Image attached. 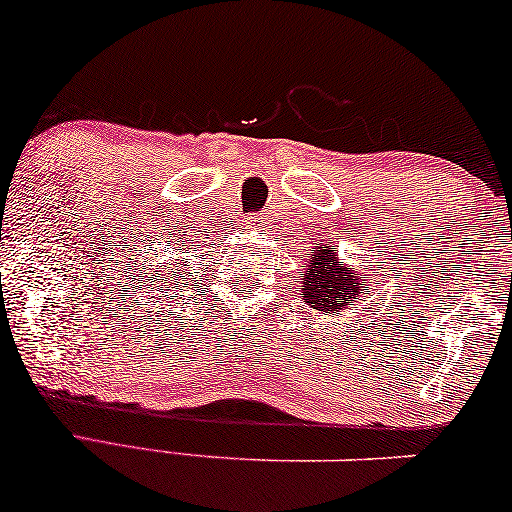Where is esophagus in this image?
Listing matches in <instances>:
<instances>
[{
    "label": "esophagus",
    "mask_w": 512,
    "mask_h": 512,
    "mask_svg": "<svg viewBox=\"0 0 512 512\" xmlns=\"http://www.w3.org/2000/svg\"><path fill=\"white\" fill-rule=\"evenodd\" d=\"M247 228H261V221H256V218H247Z\"/></svg>",
    "instance_id": "34e87169"
}]
</instances>
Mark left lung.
<instances>
[{"label":"left lung","instance_id":"left-lung-1","mask_svg":"<svg viewBox=\"0 0 512 512\" xmlns=\"http://www.w3.org/2000/svg\"><path fill=\"white\" fill-rule=\"evenodd\" d=\"M301 284L305 305H310L320 315H341L343 310H350V305L360 301V296L369 289V284L362 282L357 270L343 263L336 249L327 244L310 251L308 263L303 265Z\"/></svg>","mask_w":512,"mask_h":512}]
</instances>
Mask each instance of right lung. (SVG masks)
<instances>
[{
  "instance_id": "1",
  "label": "right lung",
  "mask_w": 512,
  "mask_h": 512,
  "mask_svg": "<svg viewBox=\"0 0 512 512\" xmlns=\"http://www.w3.org/2000/svg\"><path fill=\"white\" fill-rule=\"evenodd\" d=\"M178 268H183V263L181 265H167V268H159V270H155V282L159 284V289H164L167 291L169 287L174 289V284H176V277H178ZM181 280H185V277H181Z\"/></svg>"
}]
</instances>
